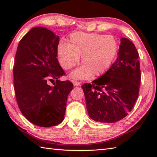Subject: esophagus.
I'll list each match as a JSON object with an SVG mask.
<instances>
[{
  "label": "esophagus",
  "mask_w": 157,
  "mask_h": 157,
  "mask_svg": "<svg viewBox=\"0 0 157 157\" xmlns=\"http://www.w3.org/2000/svg\"><path fill=\"white\" fill-rule=\"evenodd\" d=\"M73 84L75 86H78L81 84V82H78V81H76V80H73L72 81Z\"/></svg>",
  "instance_id": "esophagus-1"
}]
</instances>
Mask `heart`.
<instances>
[{"label":"heart","mask_w":157,"mask_h":157,"mask_svg":"<svg viewBox=\"0 0 157 157\" xmlns=\"http://www.w3.org/2000/svg\"><path fill=\"white\" fill-rule=\"evenodd\" d=\"M118 51L114 36L75 32L69 36L68 44L60 43L57 52L60 63L66 70L74 67L82 57L80 67L71 73L74 79H87L104 73L111 65Z\"/></svg>","instance_id":"obj_1"}]
</instances>
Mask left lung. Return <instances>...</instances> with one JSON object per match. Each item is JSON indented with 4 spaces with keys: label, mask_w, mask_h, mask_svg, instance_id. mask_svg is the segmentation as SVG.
Returning <instances> with one entry per match:
<instances>
[{
    "label": "left lung",
    "mask_w": 157,
    "mask_h": 157,
    "mask_svg": "<svg viewBox=\"0 0 157 157\" xmlns=\"http://www.w3.org/2000/svg\"><path fill=\"white\" fill-rule=\"evenodd\" d=\"M139 54L128 39L122 38L118 57L104 75L82 86L90 117L115 123L132 111L139 95L141 73Z\"/></svg>",
    "instance_id": "obj_1"
}]
</instances>
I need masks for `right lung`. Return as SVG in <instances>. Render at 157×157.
Segmentation results:
<instances>
[{
    "mask_svg": "<svg viewBox=\"0 0 157 157\" xmlns=\"http://www.w3.org/2000/svg\"><path fill=\"white\" fill-rule=\"evenodd\" d=\"M59 42V36L51 30L34 28L20 40L15 55L13 84L17 102L23 115L40 127L63 121L73 87L69 80H59L65 75L56 58Z\"/></svg>",
    "mask_w": 157,
    "mask_h": 157,
    "instance_id": "1",
    "label": "right lung"
}]
</instances>
